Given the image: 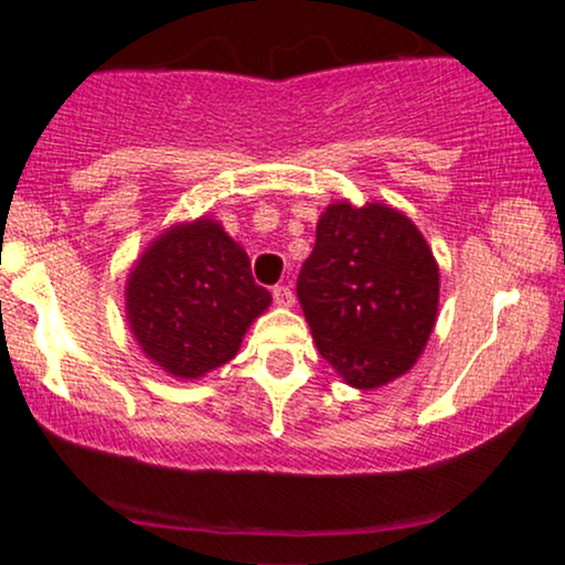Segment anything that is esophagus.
Segmentation results:
<instances>
[{
	"mask_svg": "<svg viewBox=\"0 0 565 565\" xmlns=\"http://www.w3.org/2000/svg\"><path fill=\"white\" fill-rule=\"evenodd\" d=\"M271 298H275L277 307H282V309H290V307H294V301H296L290 285H277V288L271 290Z\"/></svg>",
	"mask_w": 565,
	"mask_h": 565,
	"instance_id": "esophagus-1",
	"label": "esophagus"
}]
</instances>
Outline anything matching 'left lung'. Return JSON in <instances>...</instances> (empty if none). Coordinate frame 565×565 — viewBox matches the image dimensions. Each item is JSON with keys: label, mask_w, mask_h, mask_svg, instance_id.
Segmentation results:
<instances>
[{"label": "left lung", "mask_w": 565, "mask_h": 565, "mask_svg": "<svg viewBox=\"0 0 565 565\" xmlns=\"http://www.w3.org/2000/svg\"><path fill=\"white\" fill-rule=\"evenodd\" d=\"M439 264L415 222L388 203L335 201L296 294L322 360L373 391L415 367L439 315Z\"/></svg>", "instance_id": "1"}]
</instances>
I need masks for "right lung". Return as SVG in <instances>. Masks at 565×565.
<instances>
[{
    "instance_id": "obj_1",
    "label": "right lung",
    "mask_w": 565,
    "mask_h": 565,
    "mask_svg": "<svg viewBox=\"0 0 565 565\" xmlns=\"http://www.w3.org/2000/svg\"><path fill=\"white\" fill-rule=\"evenodd\" d=\"M269 303L243 245L211 216L166 227L131 264L124 288L137 347L177 381L227 364Z\"/></svg>"
}]
</instances>
